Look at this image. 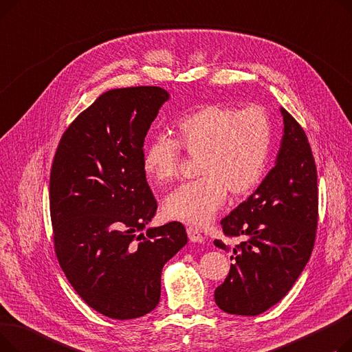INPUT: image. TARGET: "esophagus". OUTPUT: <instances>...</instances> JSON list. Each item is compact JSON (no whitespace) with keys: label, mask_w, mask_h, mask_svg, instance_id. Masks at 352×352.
I'll use <instances>...</instances> for the list:
<instances>
[{"label":"esophagus","mask_w":352,"mask_h":352,"mask_svg":"<svg viewBox=\"0 0 352 352\" xmlns=\"http://www.w3.org/2000/svg\"><path fill=\"white\" fill-rule=\"evenodd\" d=\"M187 234H188V238H190L191 243H198V244L204 243V236H202V234L197 228L188 227L187 228Z\"/></svg>","instance_id":"34e87169"}]
</instances>
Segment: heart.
<instances>
[{
  "mask_svg": "<svg viewBox=\"0 0 352 352\" xmlns=\"http://www.w3.org/2000/svg\"><path fill=\"white\" fill-rule=\"evenodd\" d=\"M177 140L157 135L146 144L144 168L158 182L178 171L181 148L197 160L194 181L181 184L164 199L165 214L192 226H206L231 197L250 194L261 182L271 153L272 125L263 108L204 105L175 125Z\"/></svg>",
  "mask_w": 352,
  "mask_h": 352,
  "instance_id": "obj_1",
  "label": "heart"
}]
</instances>
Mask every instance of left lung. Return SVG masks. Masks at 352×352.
<instances>
[{"label":"left lung","mask_w":352,"mask_h":352,"mask_svg":"<svg viewBox=\"0 0 352 352\" xmlns=\"http://www.w3.org/2000/svg\"><path fill=\"white\" fill-rule=\"evenodd\" d=\"M284 134L274 168L221 226L227 236H244L232 248L234 264L217 287V305L235 316H258L298 280L316 241L317 168L302 126L281 108ZM218 248L230 251L215 239Z\"/></svg>","instance_id":"8db88e82"}]
</instances>
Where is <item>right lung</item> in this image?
Segmentation results:
<instances>
[{
	"label": "right lung",
	"instance_id": "1",
	"mask_svg": "<svg viewBox=\"0 0 352 352\" xmlns=\"http://www.w3.org/2000/svg\"><path fill=\"white\" fill-rule=\"evenodd\" d=\"M170 94L109 89L72 121L50 177L54 247L69 284L96 311L133 320L160 302L161 272L187 244L181 223L142 230L157 211L144 140Z\"/></svg>",
	"mask_w": 352,
	"mask_h": 352
}]
</instances>
